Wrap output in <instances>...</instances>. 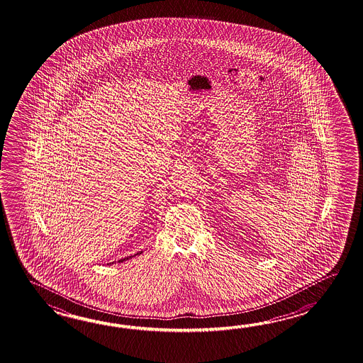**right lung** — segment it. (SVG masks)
I'll list each match as a JSON object with an SVG mask.
<instances>
[{"label": "right lung", "instance_id": "obj_1", "mask_svg": "<svg viewBox=\"0 0 363 363\" xmlns=\"http://www.w3.org/2000/svg\"><path fill=\"white\" fill-rule=\"evenodd\" d=\"M138 255H141V253H138ZM132 257V255H131ZM131 257H127V258H123V259H119V261H118V262H123V261H125V259H128V258H131ZM111 263H114V262H111ZM111 263H110V264H111Z\"/></svg>", "mask_w": 363, "mask_h": 363}]
</instances>
